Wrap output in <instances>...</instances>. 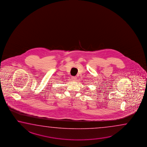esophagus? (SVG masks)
Segmentation results:
<instances>
[{
    "instance_id": "esophagus-1",
    "label": "esophagus",
    "mask_w": 147,
    "mask_h": 147,
    "mask_svg": "<svg viewBox=\"0 0 147 147\" xmlns=\"http://www.w3.org/2000/svg\"><path fill=\"white\" fill-rule=\"evenodd\" d=\"M71 78H72L73 81H76V78L75 76H72Z\"/></svg>"
}]
</instances>
